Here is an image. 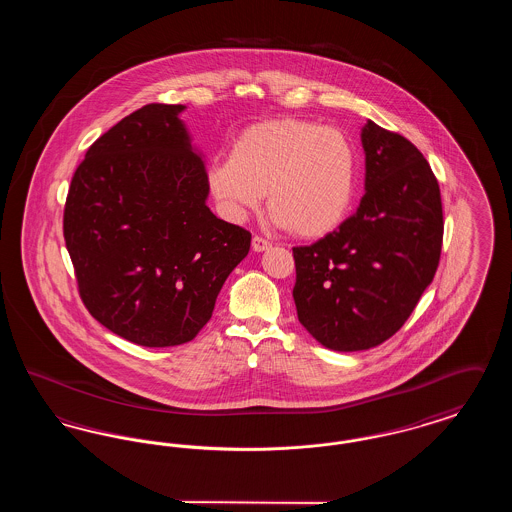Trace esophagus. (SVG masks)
<instances>
[{"label":"esophagus","instance_id":"1","mask_svg":"<svg viewBox=\"0 0 512 512\" xmlns=\"http://www.w3.org/2000/svg\"><path fill=\"white\" fill-rule=\"evenodd\" d=\"M251 247H253V251H257V253H261V251H267L272 247V244L265 240V238H261V236H255L253 238V242H251Z\"/></svg>","mask_w":512,"mask_h":512}]
</instances>
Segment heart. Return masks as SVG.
Wrapping results in <instances>:
<instances>
[{
  "label": "heart",
  "instance_id": "obj_1",
  "mask_svg": "<svg viewBox=\"0 0 512 512\" xmlns=\"http://www.w3.org/2000/svg\"><path fill=\"white\" fill-rule=\"evenodd\" d=\"M357 174V149L338 128L274 119L245 128L230 159L209 165L207 184L228 219H245L267 194L278 226L299 238H322L347 217Z\"/></svg>",
  "mask_w": 512,
  "mask_h": 512
}]
</instances>
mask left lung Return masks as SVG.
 I'll return each mask as SVG.
<instances>
[{"instance_id": "8db88e82", "label": "left lung", "mask_w": 512, "mask_h": 512, "mask_svg": "<svg viewBox=\"0 0 512 512\" xmlns=\"http://www.w3.org/2000/svg\"><path fill=\"white\" fill-rule=\"evenodd\" d=\"M357 213L313 245L293 247V301L305 330L334 351H363L411 317L438 270L443 242L434 172L397 132L368 121Z\"/></svg>"}]
</instances>
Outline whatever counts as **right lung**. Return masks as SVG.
Segmentation results:
<instances>
[{"label": "right lung", "instance_id": "obj_1", "mask_svg": "<svg viewBox=\"0 0 512 512\" xmlns=\"http://www.w3.org/2000/svg\"><path fill=\"white\" fill-rule=\"evenodd\" d=\"M184 105L149 103L88 147L65 203L78 292L107 330L144 347L194 340L251 234L207 207Z\"/></svg>", "mask_w": 512, "mask_h": 512}]
</instances>
